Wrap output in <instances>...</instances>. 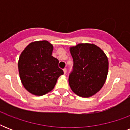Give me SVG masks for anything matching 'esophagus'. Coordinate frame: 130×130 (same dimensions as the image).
<instances>
[{
    "mask_svg": "<svg viewBox=\"0 0 130 130\" xmlns=\"http://www.w3.org/2000/svg\"><path fill=\"white\" fill-rule=\"evenodd\" d=\"M63 71H64V73H67V69H66V68H64V69H63Z\"/></svg>",
    "mask_w": 130,
    "mask_h": 130,
    "instance_id": "obj_1",
    "label": "esophagus"
}]
</instances>
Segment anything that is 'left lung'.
I'll use <instances>...</instances> for the list:
<instances>
[{"instance_id":"obj_1","label":"left lung","mask_w":130,"mask_h":130,"mask_svg":"<svg viewBox=\"0 0 130 130\" xmlns=\"http://www.w3.org/2000/svg\"><path fill=\"white\" fill-rule=\"evenodd\" d=\"M70 53L73 60V70L69 76L70 88L79 96H92L101 90L107 79V56L93 44H79L71 47Z\"/></svg>"}]
</instances>
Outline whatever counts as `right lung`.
Returning a JSON list of instances; mask_svg holds the SVG:
<instances>
[{
    "mask_svg": "<svg viewBox=\"0 0 130 130\" xmlns=\"http://www.w3.org/2000/svg\"><path fill=\"white\" fill-rule=\"evenodd\" d=\"M53 45L46 40L31 42L21 53L18 69L24 88L36 96L51 92L64 72L52 56Z\"/></svg>",
    "mask_w": 130,
    "mask_h": 130,
    "instance_id": "obj_1",
    "label": "right lung"
}]
</instances>
